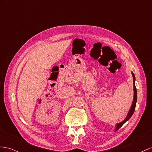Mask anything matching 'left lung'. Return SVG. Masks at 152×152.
Here are the masks:
<instances>
[{
    "mask_svg": "<svg viewBox=\"0 0 152 152\" xmlns=\"http://www.w3.org/2000/svg\"><path fill=\"white\" fill-rule=\"evenodd\" d=\"M132 76H133V85H134V99H133V102H132V106L130 108L129 112H128V114L126 117V118L124 119L122 122L117 123V124L115 125V132L118 130L119 128L121 127L124 123H125L128 120H129V119L131 118L132 115H133L134 110L135 109V105H136V102H137V89H136L135 87V77L133 72H132Z\"/></svg>",
    "mask_w": 152,
    "mask_h": 152,
    "instance_id": "left-lung-1",
    "label": "left lung"
}]
</instances>
